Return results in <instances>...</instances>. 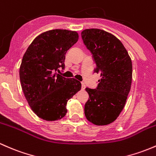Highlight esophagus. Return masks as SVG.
Instances as JSON below:
<instances>
[{"label":"esophagus","mask_w":156,"mask_h":156,"mask_svg":"<svg viewBox=\"0 0 156 156\" xmlns=\"http://www.w3.org/2000/svg\"><path fill=\"white\" fill-rule=\"evenodd\" d=\"M85 85L84 83H82V90H85Z\"/></svg>","instance_id":"obj_1"}]
</instances>
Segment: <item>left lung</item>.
<instances>
[{
	"label": "left lung",
	"mask_w": 156,
	"mask_h": 156,
	"mask_svg": "<svg viewBox=\"0 0 156 156\" xmlns=\"http://www.w3.org/2000/svg\"><path fill=\"white\" fill-rule=\"evenodd\" d=\"M83 42L93 54L94 71L101 79L96 89L86 88L89 99L85 105L87 120L98 126L115 121L124 108L132 79V60L121 41L100 29H86Z\"/></svg>",
	"instance_id": "8db88e82"
}]
</instances>
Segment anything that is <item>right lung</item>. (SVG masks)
Listing matches in <instances>:
<instances>
[{
	"label": "right lung",
	"mask_w": 156,
	"mask_h": 156,
	"mask_svg": "<svg viewBox=\"0 0 156 156\" xmlns=\"http://www.w3.org/2000/svg\"><path fill=\"white\" fill-rule=\"evenodd\" d=\"M77 32L52 30L38 35L28 47L19 69L21 88L38 118L54 121L66 115L67 102L81 89L74 78L54 73L65 68V53L78 41Z\"/></svg>",
	"instance_id": "1"
}]
</instances>
